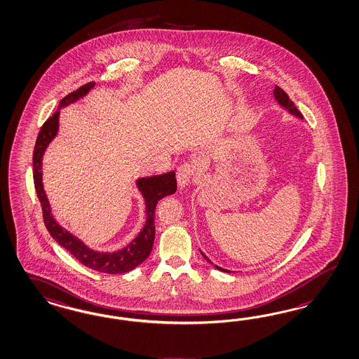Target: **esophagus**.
<instances>
[{
    "label": "esophagus",
    "instance_id": "esophagus-1",
    "mask_svg": "<svg viewBox=\"0 0 359 359\" xmlns=\"http://www.w3.org/2000/svg\"><path fill=\"white\" fill-rule=\"evenodd\" d=\"M196 166L194 163H184L180 165L177 169V181L180 187H186L191 182L193 175H194Z\"/></svg>",
    "mask_w": 359,
    "mask_h": 359
}]
</instances>
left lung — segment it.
<instances>
[{"instance_id": "1", "label": "left lung", "mask_w": 359, "mask_h": 359, "mask_svg": "<svg viewBox=\"0 0 359 359\" xmlns=\"http://www.w3.org/2000/svg\"><path fill=\"white\" fill-rule=\"evenodd\" d=\"M274 97H276V100H277L278 103L280 104V106H283L285 109H287L290 113L292 114V115H295V116H297V118H302L303 119V115H302V113L299 111L297 109V106L294 104V102L290 100V97H288V94H287L283 89H280L279 86H276V89H274ZM202 253V252H201ZM202 256L205 257V259L210 262V264H212L207 257L202 253ZM216 269L217 270H223V271H226V273H229L228 270H224V269H222V267L216 266Z\"/></svg>"}]
</instances>
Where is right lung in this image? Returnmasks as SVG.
<instances>
[{"mask_svg":"<svg viewBox=\"0 0 359 359\" xmlns=\"http://www.w3.org/2000/svg\"><path fill=\"white\" fill-rule=\"evenodd\" d=\"M95 83L88 82L79 88L77 90L65 95L59 103V109L55 114L50 116L44 124L41 126V131L38 135L34 156H32V169H34V184L35 190L41 202V211H43V220L46 228L48 229L50 235L57 241L59 245L67 249L79 262L92 270L106 273V274H122L131 271L133 269L139 266L142 262L149 256L154 241V210L156 205L160 199H163L166 195L173 194L177 190V180L175 172H168L165 175H152V177H144L137 180V187L143 195L145 201V212H147V222L143 229L137 237L131 241L128 245L113 253H102L95 252L90 248L85 245L81 240H79L76 236L69 233L67 229H64L51 214V207L48 203L47 195L43 189L41 182V158L46 148L51 143L52 139L56 136L59 130V114L60 109L76 102L77 100L86 95Z\"/></svg>","mask_w":359,"mask_h":359,"instance_id":"1","label":"right lung"}]
</instances>
